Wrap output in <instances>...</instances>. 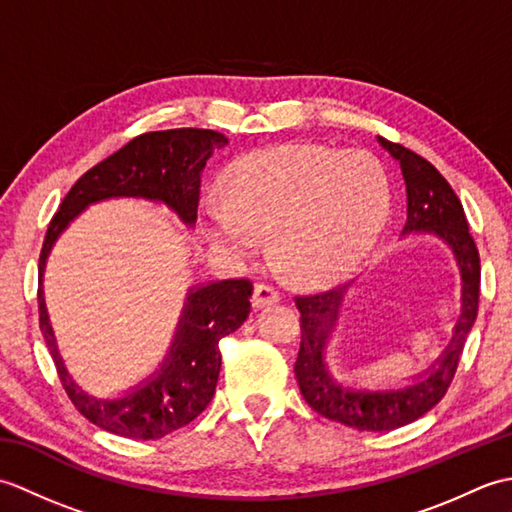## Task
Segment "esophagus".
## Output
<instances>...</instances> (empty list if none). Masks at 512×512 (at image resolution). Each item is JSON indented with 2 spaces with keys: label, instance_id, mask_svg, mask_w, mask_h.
<instances>
[{
  "label": "esophagus",
  "instance_id": "esophagus-1",
  "mask_svg": "<svg viewBox=\"0 0 512 512\" xmlns=\"http://www.w3.org/2000/svg\"><path fill=\"white\" fill-rule=\"evenodd\" d=\"M279 301V292L270 284H257L253 290V308H266Z\"/></svg>",
  "mask_w": 512,
  "mask_h": 512
}]
</instances>
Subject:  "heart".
Instances as JSON below:
<instances>
[{"label":"heart","instance_id":"1","mask_svg":"<svg viewBox=\"0 0 512 512\" xmlns=\"http://www.w3.org/2000/svg\"><path fill=\"white\" fill-rule=\"evenodd\" d=\"M226 195L204 200L211 242L248 259L273 237L279 268L295 279L339 275L361 259L385 226L391 189L385 167L367 151L279 145L239 158Z\"/></svg>","mask_w":512,"mask_h":512}]
</instances>
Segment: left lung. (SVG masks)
Segmentation results:
<instances>
[{"label":"left lung","mask_w":512,"mask_h":512,"mask_svg":"<svg viewBox=\"0 0 512 512\" xmlns=\"http://www.w3.org/2000/svg\"><path fill=\"white\" fill-rule=\"evenodd\" d=\"M380 143L400 162L402 176H405L407 222L402 231H431L447 239L462 270L464 303L449 350L440 358L438 367L433 365L436 369L427 378L407 389L367 394V391H350L334 385L323 363L325 339L334 328L343 292L350 284L295 297L301 312V343L295 363L301 394L319 416L358 431H391L405 427L438 405L458 372L466 336L473 328L477 301H480V253H477L475 239L469 233L458 195L442 178V173L416 151L385 138H380Z\"/></svg>","instance_id":"8db88e82"}]
</instances>
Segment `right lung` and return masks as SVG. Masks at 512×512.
<instances>
[{"label": "right lung", "mask_w": 512, "mask_h": 512, "mask_svg": "<svg viewBox=\"0 0 512 512\" xmlns=\"http://www.w3.org/2000/svg\"><path fill=\"white\" fill-rule=\"evenodd\" d=\"M226 143L228 138L213 129H162L136 136L116 154L85 171L48 224L39 255V284L54 239L76 213L96 200L116 195L160 200L169 204L184 224H193L198 220L200 171L213 149ZM250 295L253 284L248 279L215 281L191 292L176 343L162 372L121 400H96L74 387L54 347L41 286L37 292L39 328L65 394L81 416L114 436L158 440L187 427L211 402L222 365L220 341L246 321Z\"/></svg>", "instance_id": "right-lung-1"}]
</instances>
